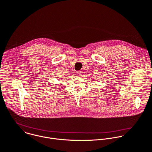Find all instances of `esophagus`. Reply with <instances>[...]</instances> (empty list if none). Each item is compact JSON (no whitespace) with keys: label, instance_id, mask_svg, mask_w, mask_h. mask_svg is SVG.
Masks as SVG:
<instances>
[{"label":"esophagus","instance_id":"esophagus-1","mask_svg":"<svg viewBox=\"0 0 152 152\" xmlns=\"http://www.w3.org/2000/svg\"><path fill=\"white\" fill-rule=\"evenodd\" d=\"M76 75H77V76H78V77H80V76H81V75H82V72H81V71H77V72H76Z\"/></svg>","mask_w":152,"mask_h":152}]
</instances>
